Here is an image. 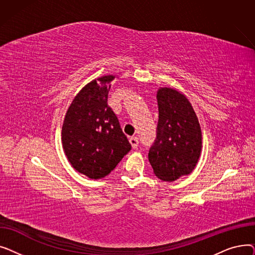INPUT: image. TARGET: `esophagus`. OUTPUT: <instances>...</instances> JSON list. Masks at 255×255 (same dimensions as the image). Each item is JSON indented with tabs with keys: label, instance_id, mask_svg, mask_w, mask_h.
<instances>
[{
	"label": "esophagus",
	"instance_id": "1",
	"mask_svg": "<svg viewBox=\"0 0 255 255\" xmlns=\"http://www.w3.org/2000/svg\"><path fill=\"white\" fill-rule=\"evenodd\" d=\"M129 142L131 143V146H132L133 149H136V148H137V145H138V139H137V137H135V136L130 137V138H129Z\"/></svg>",
	"mask_w": 255,
	"mask_h": 255
}]
</instances>
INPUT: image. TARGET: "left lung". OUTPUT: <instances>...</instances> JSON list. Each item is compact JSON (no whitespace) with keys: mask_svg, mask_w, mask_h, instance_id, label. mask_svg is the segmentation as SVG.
<instances>
[{"mask_svg":"<svg viewBox=\"0 0 255 255\" xmlns=\"http://www.w3.org/2000/svg\"><path fill=\"white\" fill-rule=\"evenodd\" d=\"M157 137L149 161L157 178L173 182L195 168L203 148L202 129L190 101L172 88L157 91Z\"/></svg>","mask_w":255,"mask_h":255,"instance_id":"8db88e82","label":"left lung"}]
</instances>
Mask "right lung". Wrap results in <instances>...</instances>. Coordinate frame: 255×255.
Listing matches in <instances>:
<instances>
[{"mask_svg":"<svg viewBox=\"0 0 255 255\" xmlns=\"http://www.w3.org/2000/svg\"><path fill=\"white\" fill-rule=\"evenodd\" d=\"M116 75L93 79L72 100L62 127V145L72 167L90 179L106 177L131 150L119 120L107 105ZM118 78V77H117Z\"/></svg>","mask_w":255,"mask_h":255,"instance_id":"1","label":"right lung"}]
</instances>
